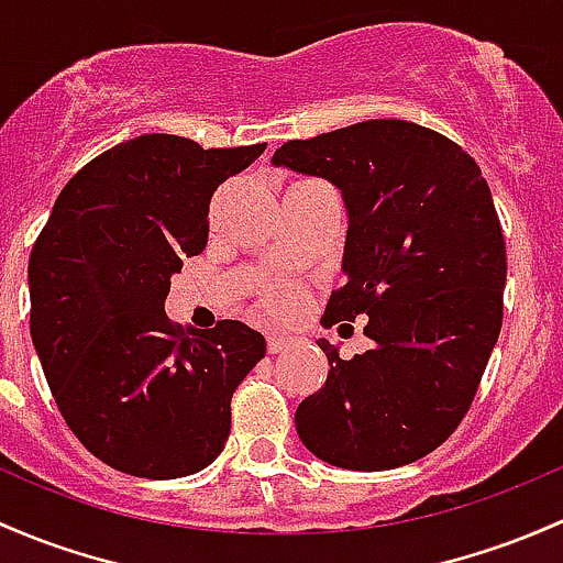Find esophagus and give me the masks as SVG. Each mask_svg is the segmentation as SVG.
Returning a JSON list of instances; mask_svg holds the SVG:
<instances>
[{
  "instance_id": "obj_1",
  "label": "esophagus",
  "mask_w": 563,
  "mask_h": 563,
  "mask_svg": "<svg viewBox=\"0 0 563 563\" xmlns=\"http://www.w3.org/2000/svg\"><path fill=\"white\" fill-rule=\"evenodd\" d=\"M291 345H294V336L288 334H277V331H272V334L266 336V347H269V353H283Z\"/></svg>"
}]
</instances>
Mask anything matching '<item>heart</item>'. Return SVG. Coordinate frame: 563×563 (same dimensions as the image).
<instances>
[{"instance_id":"b5f03b06","label":"heart","mask_w":563,"mask_h":563,"mask_svg":"<svg viewBox=\"0 0 563 563\" xmlns=\"http://www.w3.org/2000/svg\"><path fill=\"white\" fill-rule=\"evenodd\" d=\"M294 299H297V297H294V294H280V297H277V301H280L283 307H288V305H291Z\"/></svg>"}]
</instances>
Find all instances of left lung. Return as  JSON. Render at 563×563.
<instances>
[{"label": "left lung", "mask_w": 563, "mask_h": 563, "mask_svg": "<svg viewBox=\"0 0 563 563\" xmlns=\"http://www.w3.org/2000/svg\"><path fill=\"white\" fill-rule=\"evenodd\" d=\"M272 164L340 188L345 286L321 323L369 318L351 361L318 340L329 377L297 407L301 445L356 472L423 459L470 410L501 329L505 236L481 167L396 118L291 140Z\"/></svg>", "instance_id": "8db88e82"}]
</instances>
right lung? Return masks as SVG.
<instances>
[{"instance_id":"right-lung-1","label":"right lung","mask_w":563,"mask_h":563,"mask_svg":"<svg viewBox=\"0 0 563 563\" xmlns=\"http://www.w3.org/2000/svg\"><path fill=\"white\" fill-rule=\"evenodd\" d=\"M264 147L121 142L64 186L34 242V351L64 421L112 470L186 477L227 445L229 401L264 358V334L242 321L180 331L164 301L183 258L205 251L216 188Z\"/></svg>"}]
</instances>
